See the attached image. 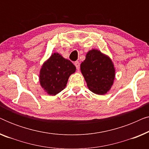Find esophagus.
<instances>
[{"label":"esophagus","instance_id":"34e87169","mask_svg":"<svg viewBox=\"0 0 149 149\" xmlns=\"http://www.w3.org/2000/svg\"><path fill=\"white\" fill-rule=\"evenodd\" d=\"M74 64L75 65V66H76L77 70H79V68H80V63H79L78 61H77V62H74Z\"/></svg>","mask_w":149,"mask_h":149}]
</instances>
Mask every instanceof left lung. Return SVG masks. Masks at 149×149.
<instances>
[{
  "mask_svg": "<svg viewBox=\"0 0 149 149\" xmlns=\"http://www.w3.org/2000/svg\"><path fill=\"white\" fill-rule=\"evenodd\" d=\"M81 71L87 87L98 95L107 93L113 86L115 69L111 59L97 49L87 53L85 60L81 64Z\"/></svg>",
  "mask_w": 149,
  "mask_h": 149,
  "instance_id": "1",
  "label": "left lung"
}]
</instances>
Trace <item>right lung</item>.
<instances>
[{"mask_svg": "<svg viewBox=\"0 0 149 149\" xmlns=\"http://www.w3.org/2000/svg\"><path fill=\"white\" fill-rule=\"evenodd\" d=\"M76 67L70 60L54 53L40 68V86L50 95H56L66 86L69 77L74 73Z\"/></svg>", "mask_w": 149, "mask_h": 149, "instance_id": "obj_1", "label": "right lung"}]
</instances>
